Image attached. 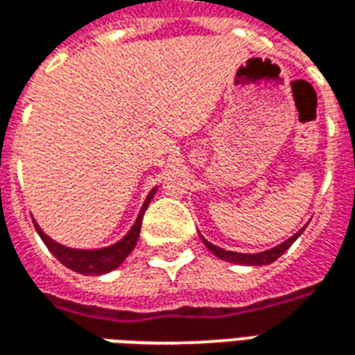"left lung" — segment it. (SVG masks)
Segmentation results:
<instances>
[{
	"label": "left lung",
	"mask_w": 355,
	"mask_h": 355,
	"mask_svg": "<svg viewBox=\"0 0 355 355\" xmlns=\"http://www.w3.org/2000/svg\"><path fill=\"white\" fill-rule=\"evenodd\" d=\"M304 232V228H300L297 234H293L287 241H283L279 245H275L274 249H268V251H262V253H236V251H226V249H220V247L213 245V243H209L207 239H203V243L207 247L211 253L218 257L220 261L226 262H234V264H243V266H264V264H272L274 261H277L279 257H282L287 249H289L297 238Z\"/></svg>",
	"instance_id": "8db88e82"
}]
</instances>
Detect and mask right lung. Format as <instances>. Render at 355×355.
<instances>
[{"instance_id":"add662e5","label":"right lung","mask_w":355,"mask_h":355,"mask_svg":"<svg viewBox=\"0 0 355 355\" xmlns=\"http://www.w3.org/2000/svg\"><path fill=\"white\" fill-rule=\"evenodd\" d=\"M157 188H152V192L146 196V201L142 203V209H140L139 216L137 220L132 224V228L123 238L119 239L117 243L110 247H102V249H72V247H64L57 243L55 239H51L45 232L37 226V223L34 220V226L40 238L43 239V243L47 245L51 253L57 257L58 261L62 262L66 268H70L73 272L83 275H101V274H108L112 270H116L117 266H121V262L129 257L137 241H139V234H140V226H142V216H144V211L150 205V201L154 198V193Z\"/></svg>"}]
</instances>
